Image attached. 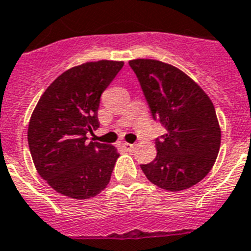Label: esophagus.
Returning <instances> with one entry per match:
<instances>
[{"label": "esophagus", "mask_w": 251, "mask_h": 251, "mask_svg": "<svg viewBox=\"0 0 251 251\" xmlns=\"http://www.w3.org/2000/svg\"><path fill=\"white\" fill-rule=\"evenodd\" d=\"M122 148H123L124 150H127V151H133L134 150V145L127 144V142H124V144L122 145Z\"/></svg>", "instance_id": "1"}]
</instances>
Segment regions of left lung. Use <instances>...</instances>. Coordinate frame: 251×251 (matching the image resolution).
I'll return each mask as SVG.
<instances>
[{"mask_svg": "<svg viewBox=\"0 0 251 251\" xmlns=\"http://www.w3.org/2000/svg\"><path fill=\"white\" fill-rule=\"evenodd\" d=\"M152 119L167 133L155 138L156 158L141 169L154 185L182 191L200 182L214 165L221 129L208 95L183 72L158 60H130Z\"/></svg>", "mask_w": 251, "mask_h": 251, "instance_id": "left-lung-1", "label": "left lung"}]
</instances>
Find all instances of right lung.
<instances>
[{
  "label": "right lung",
  "instance_id": "obj_1",
  "mask_svg": "<svg viewBox=\"0 0 251 251\" xmlns=\"http://www.w3.org/2000/svg\"><path fill=\"white\" fill-rule=\"evenodd\" d=\"M123 61L101 60L66 70L53 80L33 111L28 144L39 176L61 195L84 200L110 181L117 149L87 142L100 127L101 95L123 68Z\"/></svg>",
  "mask_w": 251,
  "mask_h": 251
}]
</instances>
